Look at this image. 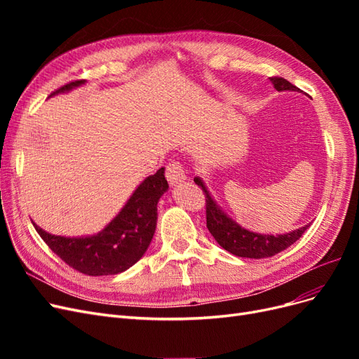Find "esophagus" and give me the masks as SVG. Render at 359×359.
<instances>
[{
	"label": "esophagus",
	"mask_w": 359,
	"mask_h": 359,
	"mask_svg": "<svg viewBox=\"0 0 359 359\" xmlns=\"http://www.w3.org/2000/svg\"><path fill=\"white\" fill-rule=\"evenodd\" d=\"M165 175H166V180L169 181V184H178V182H181V181H184V180L187 178L186 177V170H184L182 165H181L180 161H177V160H170L168 163Z\"/></svg>",
	"instance_id": "obj_1"
}]
</instances>
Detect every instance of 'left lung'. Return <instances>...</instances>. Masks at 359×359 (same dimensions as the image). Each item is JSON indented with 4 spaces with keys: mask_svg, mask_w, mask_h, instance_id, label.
I'll list each match as a JSON object with an SVG mask.
<instances>
[{
    "mask_svg": "<svg viewBox=\"0 0 359 359\" xmlns=\"http://www.w3.org/2000/svg\"><path fill=\"white\" fill-rule=\"evenodd\" d=\"M274 88L277 91H299L295 85L289 81L280 78V76H273L271 78ZM194 182L202 189L205 194V208H206V227L219 243L227 252L250 259H262L271 257L280 252H283L289 245H292L297 240L302 236L307 231L310 224L299 227V229L285 233V235H260L243 229L240 224H236L231 220L210 196L208 190L203 186V182L199 178H194Z\"/></svg>",
    "mask_w": 359,
    "mask_h": 359,
    "instance_id": "1",
    "label": "left lung"
}]
</instances>
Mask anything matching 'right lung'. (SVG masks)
I'll return each instance as SVG.
<instances>
[{
    "label": "right lung",
    "mask_w": 359,
    "mask_h": 359,
    "mask_svg": "<svg viewBox=\"0 0 359 359\" xmlns=\"http://www.w3.org/2000/svg\"><path fill=\"white\" fill-rule=\"evenodd\" d=\"M83 82H69L50 95L69 91ZM168 187L165 168H161L140 184L121 212L93 236H57L36 224L34 227L52 252L73 269L85 276H114L135 265L147 252L156 232L157 202Z\"/></svg>",
    "instance_id": "add662e5"
}]
</instances>
